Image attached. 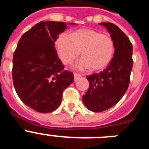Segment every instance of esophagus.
<instances>
[{
  "label": "esophagus",
  "instance_id": "1",
  "mask_svg": "<svg viewBox=\"0 0 149 149\" xmlns=\"http://www.w3.org/2000/svg\"><path fill=\"white\" fill-rule=\"evenodd\" d=\"M81 77V75L80 74H77V73H74V81H76L77 79H79L80 77Z\"/></svg>",
  "mask_w": 149,
  "mask_h": 149
}]
</instances>
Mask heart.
<instances>
[{"label": "heart", "instance_id": "heart-1", "mask_svg": "<svg viewBox=\"0 0 149 149\" xmlns=\"http://www.w3.org/2000/svg\"><path fill=\"white\" fill-rule=\"evenodd\" d=\"M56 45L63 63L71 64L81 52L83 59L77 63L76 68H89L91 71H100L106 68L113 57L115 50L113 41L110 36L87 28L78 29L70 36L61 34Z\"/></svg>", "mask_w": 149, "mask_h": 149}]
</instances>
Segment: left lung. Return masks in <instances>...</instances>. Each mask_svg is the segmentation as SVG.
<instances>
[{
	"instance_id": "8db88e82",
	"label": "left lung",
	"mask_w": 149,
	"mask_h": 149,
	"mask_svg": "<svg viewBox=\"0 0 149 149\" xmlns=\"http://www.w3.org/2000/svg\"><path fill=\"white\" fill-rule=\"evenodd\" d=\"M100 24L110 33L115 52L104 70L86 76L89 88L83 95V102L93 112L104 111L119 102L129 86L133 66V47L128 37L114 24Z\"/></svg>"
}]
</instances>
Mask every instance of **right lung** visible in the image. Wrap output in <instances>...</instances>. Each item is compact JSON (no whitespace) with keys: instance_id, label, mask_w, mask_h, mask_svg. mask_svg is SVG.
<instances>
[{"instance_id":"add662e5","label":"right lung","mask_w":149,"mask_h":149,"mask_svg":"<svg viewBox=\"0 0 149 149\" xmlns=\"http://www.w3.org/2000/svg\"><path fill=\"white\" fill-rule=\"evenodd\" d=\"M66 28L64 22H39L22 35L14 52L15 91L24 103L39 113L56 110L63 92L74 81L73 73L64 70L54 48L59 34Z\"/></svg>"}]
</instances>
